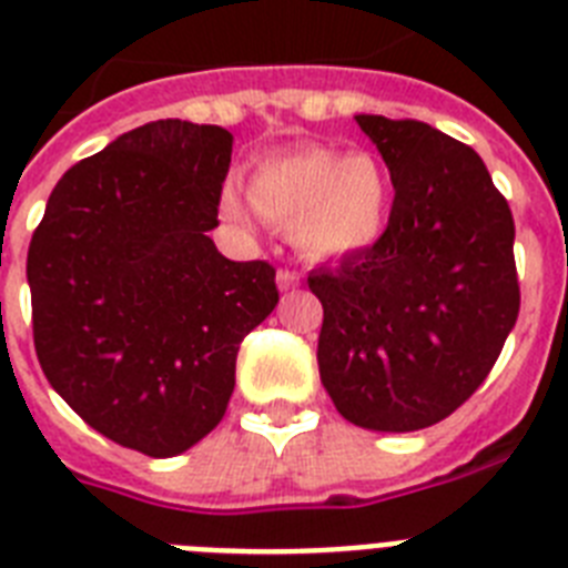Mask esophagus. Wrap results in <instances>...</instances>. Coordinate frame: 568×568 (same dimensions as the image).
<instances>
[{
  "label": "esophagus",
  "mask_w": 568,
  "mask_h": 568,
  "mask_svg": "<svg viewBox=\"0 0 568 568\" xmlns=\"http://www.w3.org/2000/svg\"><path fill=\"white\" fill-rule=\"evenodd\" d=\"M275 281H278V290H295L298 284H302V278H298V273H293V270H278V275H275Z\"/></svg>",
  "instance_id": "1"
}]
</instances>
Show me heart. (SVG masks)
Returning <instances> with one entry per match:
<instances>
[{"label":"heart","mask_w":568,"mask_h":568,"mask_svg":"<svg viewBox=\"0 0 568 568\" xmlns=\"http://www.w3.org/2000/svg\"><path fill=\"white\" fill-rule=\"evenodd\" d=\"M250 203L261 221L293 232L307 258H347L385 232L390 178L373 154L310 143L266 158L252 172ZM221 210L230 221H246L244 203L232 189L221 197Z\"/></svg>","instance_id":"b5f03b06"}]
</instances>
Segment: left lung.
I'll return each mask as SVG.
<instances>
[{
	"label": "left lung",
	"instance_id": "8db88e82",
	"mask_svg": "<svg viewBox=\"0 0 568 568\" xmlns=\"http://www.w3.org/2000/svg\"><path fill=\"white\" fill-rule=\"evenodd\" d=\"M356 123L394 206L376 244L307 275L318 373L347 423L405 434L454 414L500 356L520 313L515 217L471 145L419 120Z\"/></svg>",
	"mask_w": 568,
	"mask_h": 568
}]
</instances>
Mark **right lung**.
<instances>
[{
  "instance_id": "add662e5",
  "label": "right lung",
  "mask_w": 568,
  "mask_h": 568,
  "mask_svg": "<svg viewBox=\"0 0 568 568\" xmlns=\"http://www.w3.org/2000/svg\"><path fill=\"white\" fill-rule=\"evenodd\" d=\"M230 160L221 125H140L62 174L28 246L45 379L145 457L224 419L237 347L278 304L273 264L224 258L206 235Z\"/></svg>"
}]
</instances>
